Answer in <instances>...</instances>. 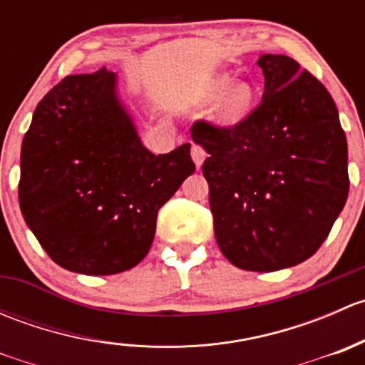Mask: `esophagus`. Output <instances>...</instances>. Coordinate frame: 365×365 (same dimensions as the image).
<instances>
[{
	"label": "esophagus",
	"mask_w": 365,
	"mask_h": 365,
	"mask_svg": "<svg viewBox=\"0 0 365 365\" xmlns=\"http://www.w3.org/2000/svg\"><path fill=\"white\" fill-rule=\"evenodd\" d=\"M190 155H192V160H194V164H196V168L200 169L201 165H203L205 159H206V152H205V150L201 148V146L192 145V148H190Z\"/></svg>",
	"instance_id": "1"
}]
</instances>
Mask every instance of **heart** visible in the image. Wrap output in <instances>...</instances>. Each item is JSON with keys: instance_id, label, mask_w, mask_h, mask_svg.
I'll return each instance as SVG.
<instances>
[{"instance_id": "b5f03b06", "label": "heart", "mask_w": 365, "mask_h": 365, "mask_svg": "<svg viewBox=\"0 0 365 365\" xmlns=\"http://www.w3.org/2000/svg\"><path fill=\"white\" fill-rule=\"evenodd\" d=\"M256 86L247 79H233L230 72H220L201 83L196 102L210 108V121L222 130H235L251 118L256 108Z\"/></svg>"}]
</instances>
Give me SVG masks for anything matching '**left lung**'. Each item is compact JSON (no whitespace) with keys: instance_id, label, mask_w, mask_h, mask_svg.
Here are the masks:
<instances>
[{"instance_id":"obj_1","label":"left lung","mask_w":365,"mask_h":365,"mask_svg":"<svg viewBox=\"0 0 365 365\" xmlns=\"http://www.w3.org/2000/svg\"><path fill=\"white\" fill-rule=\"evenodd\" d=\"M259 108L235 130L192 127L208 153L203 175L220 252L242 270L274 272L309 259L349 190L348 145L336 102L284 54H261Z\"/></svg>"}]
</instances>
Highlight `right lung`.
I'll return each instance as SVG.
<instances>
[{"mask_svg": "<svg viewBox=\"0 0 365 365\" xmlns=\"http://www.w3.org/2000/svg\"><path fill=\"white\" fill-rule=\"evenodd\" d=\"M196 171L190 143L143 145L118 73L68 76L40 101L21 148L19 205L51 259L84 275L141 263L159 210Z\"/></svg>", "mask_w": 365, "mask_h": 365, "instance_id": "right-lung-1", "label": "right lung"}]
</instances>
